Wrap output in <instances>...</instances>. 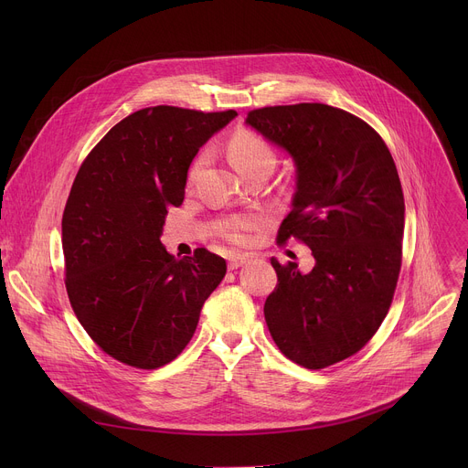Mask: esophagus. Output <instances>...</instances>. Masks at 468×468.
<instances>
[{"label":"esophagus","mask_w":468,"mask_h":468,"mask_svg":"<svg viewBox=\"0 0 468 468\" xmlns=\"http://www.w3.org/2000/svg\"><path fill=\"white\" fill-rule=\"evenodd\" d=\"M248 261H250V255H246V253H235V255H231V257H229V261H228L229 271H237L239 266L246 264Z\"/></svg>","instance_id":"obj_1"}]
</instances>
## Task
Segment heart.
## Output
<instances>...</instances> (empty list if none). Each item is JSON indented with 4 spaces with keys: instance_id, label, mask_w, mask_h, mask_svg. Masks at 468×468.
<instances>
[{
    "instance_id": "b5f03b06",
    "label": "heart",
    "mask_w": 468,
    "mask_h": 468,
    "mask_svg": "<svg viewBox=\"0 0 468 468\" xmlns=\"http://www.w3.org/2000/svg\"><path fill=\"white\" fill-rule=\"evenodd\" d=\"M228 159L231 166L242 176H250L255 172H269L272 174L276 166V154L271 148V144L264 139H261L255 133L250 131H239L228 143ZM204 165V157L196 159V163L190 168V179H194ZM257 226L255 218H235L228 222L224 233L228 239L235 242H242L246 239V229H251Z\"/></svg>"
}]
</instances>
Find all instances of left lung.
Here are the masks:
<instances>
[{"mask_svg":"<svg viewBox=\"0 0 468 468\" xmlns=\"http://www.w3.org/2000/svg\"><path fill=\"white\" fill-rule=\"evenodd\" d=\"M246 125L292 159L296 192L278 242L292 235L314 257L307 274L271 259L266 325L291 361L339 363L372 339L392 302L406 213L396 165L368 123L331 105L262 107Z\"/></svg>","mask_w":468,"mask_h":468,"instance_id":"left-lung-1","label":"left lung"}]
</instances>
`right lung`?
I'll list each match as a JSON object with an SVG mask.
<instances>
[{"label":"right lung","instance_id":"obj_1","mask_svg":"<svg viewBox=\"0 0 468 468\" xmlns=\"http://www.w3.org/2000/svg\"><path fill=\"white\" fill-rule=\"evenodd\" d=\"M237 116L157 105L118 122L83 161L62 215L66 291L111 357L159 368L192 339L226 276L220 255L176 259L161 244L166 207L181 206L197 150Z\"/></svg>","mask_w":468,"mask_h":468}]
</instances>
